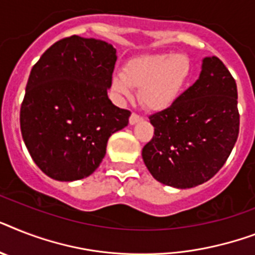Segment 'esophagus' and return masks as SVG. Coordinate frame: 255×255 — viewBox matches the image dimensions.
Returning <instances> with one entry per match:
<instances>
[{
	"label": "esophagus",
	"instance_id": "1",
	"mask_svg": "<svg viewBox=\"0 0 255 255\" xmlns=\"http://www.w3.org/2000/svg\"><path fill=\"white\" fill-rule=\"evenodd\" d=\"M141 119H142L141 115H138V114H136V113H132L131 117H129V123L134 124V123H137V122L141 121Z\"/></svg>",
	"mask_w": 255,
	"mask_h": 255
}]
</instances>
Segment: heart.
I'll return each instance as SVG.
<instances>
[{
  "instance_id": "1",
  "label": "heart",
  "mask_w": 255,
  "mask_h": 255,
  "mask_svg": "<svg viewBox=\"0 0 255 255\" xmlns=\"http://www.w3.org/2000/svg\"><path fill=\"white\" fill-rule=\"evenodd\" d=\"M190 59L183 53H158L134 59L123 74L113 78V90L121 98H131L132 88L140 89V101L154 111L166 110L187 88Z\"/></svg>"
}]
</instances>
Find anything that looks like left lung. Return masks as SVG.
Here are the masks:
<instances>
[{
	"label": "left lung",
	"mask_w": 255,
	"mask_h": 255,
	"mask_svg": "<svg viewBox=\"0 0 255 255\" xmlns=\"http://www.w3.org/2000/svg\"><path fill=\"white\" fill-rule=\"evenodd\" d=\"M149 121L154 133L142 160L150 174L173 187L202 185L223 167L239 137L235 78L216 56L206 57L199 80Z\"/></svg>",
	"instance_id": "1"
}]
</instances>
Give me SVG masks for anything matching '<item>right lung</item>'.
Here are the masks:
<instances>
[{"label":"right lung","instance_id":"obj_1","mask_svg":"<svg viewBox=\"0 0 255 255\" xmlns=\"http://www.w3.org/2000/svg\"><path fill=\"white\" fill-rule=\"evenodd\" d=\"M117 49L72 35L52 44L31 69L20 105V132L31 158L56 181L94 173L109 137L128 124L129 110L107 97Z\"/></svg>","mask_w":255,"mask_h":255}]
</instances>
